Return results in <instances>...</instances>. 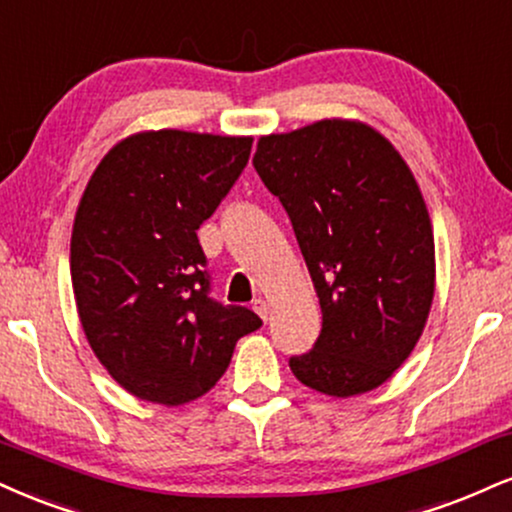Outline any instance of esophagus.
<instances>
[{
  "label": "esophagus",
  "instance_id": "obj_1",
  "mask_svg": "<svg viewBox=\"0 0 512 512\" xmlns=\"http://www.w3.org/2000/svg\"><path fill=\"white\" fill-rule=\"evenodd\" d=\"M252 310H255L257 315H260V317L264 319V322H267L269 312H272V310H269V303H267V300H264V298H257L255 303H252Z\"/></svg>",
  "mask_w": 512,
  "mask_h": 512
}]
</instances>
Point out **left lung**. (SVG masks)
<instances>
[{"label":"left lung","instance_id":"1","mask_svg":"<svg viewBox=\"0 0 512 512\" xmlns=\"http://www.w3.org/2000/svg\"><path fill=\"white\" fill-rule=\"evenodd\" d=\"M252 164L288 212L322 307L315 348L288 365L326 396L377 389L408 360L434 300L432 219L410 166L348 119L262 135Z\"/></svg>","mask_w":512,"mask_h":512}]
</instances>
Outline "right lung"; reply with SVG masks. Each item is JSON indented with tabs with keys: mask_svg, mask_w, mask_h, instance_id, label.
Returning a JSON list of instances; mask_svg holds the SVG:
<instances>
[{
	"mask_svg": "<svg viewBox=\"0 0 512 512\" xmlns=\"http://www.w3.org/2000/svg\"><path fill=\"white\" fill-rule=\"evenodd\" d=\"M252 138L164 128L128 135L97 164L73 221L71 281L92 353L135 398L183 405L260 329L209 298L202 221L238 181Z\"/></svg>",
	"mask_w": 512,
	"mask_h": 512,
	"instance_id": "1",
	"label": "right lung"
}]
</instances>
